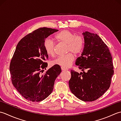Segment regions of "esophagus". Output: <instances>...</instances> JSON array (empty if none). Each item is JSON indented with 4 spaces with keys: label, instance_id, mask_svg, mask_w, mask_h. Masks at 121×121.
I'll list each match as a JSON object with an SVG mask.
<instances>
[{
    "label": "esophagus",
    "instance_id": "34e87169",
    "mask_svg": "<svg viewBox=\"0 0 121 121\" xmlns=\"http://www.w3.org/2000/svg\"><path fill=\"white\" fill-rule=\"evenodd\" d=\"M61 69L62 71H66V70H67L68 69H66L65 68H63V67H61Z\"/></svg>",
    "mask_w": 121,
    "mask_h": 121
}]
</instances>
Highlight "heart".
Wrapping results in <instances>:
<instances>
[{
    "label": "heart",
    "mask_w": 121,
    "mask_h": 121,
    "mask_svg": "<svg viewBox=\"0 0 121 121\" xmlns=\"http://www.w3.org/2000/svg\"><path fill=\"white\" fill-rule=\"evenodd\" d=\"M56 40L61 43L67 44V52H72L75 55L79 54L82 50L83 40L80 35L75 34L67 30L60 31L55 35ZM44 48L46 53L53 56L55 53V43L50 38L46 39L44 42ZM74 60L72 53H69L65 56H59L54 60L53 63L63 68H67Z\"/></svg>",
    "instance_id": "obj_1"
}]
</instances>
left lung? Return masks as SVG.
Masks as SVG:
<instances>
[{
    "label": "left lung",
    "mask_w": 121,
    "mask_h": 121,
    "mask_svg": "<svg viewBox=\"0 0 121 121\" xmlns=\"http://www.w3.org/2000/svg\"><path fill=\"white\" fill-rule=\"evenodd\" d=\"M84 47L76 65L83 72L71 70L69 81L71 92L83 101H93L109 88L114 74L112 58L109 48L97 34L82 33Z\"/></svg>",
    "instance_id": "left-lung-1"
}]
</instances>
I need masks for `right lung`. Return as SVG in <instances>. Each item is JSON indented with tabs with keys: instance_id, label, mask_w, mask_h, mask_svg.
<instances>
[{
	"instance_id": "right-lung-1",
	"label": "right lung",
	"mask_w": 121,
	"mask_h": 121,
	"mask_svg": "<svg viewBox=\"0 0 121 121\" xmlns=\"http://www.w3.org/2000/svg\"><path fill=\"white\" fill-rule=\"evenodd\" d=\"M58 30L41 28L29 33L19 42L10 65L11 81L23 97L40 102L51 95L55 81L61 70L55 65L46 69L48 56L44 48L45 39Z\"/></svg>"
}]
</instances>
